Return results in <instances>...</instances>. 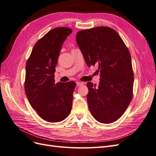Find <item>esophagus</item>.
<instances>
[{
  "instance_id": "obj_1",
  "label": "esophagus",
  "mask_w": 156,
  "mask_h": 156,
  "mask_svg": "<svg viewBox=\"0 0 156 156\" xmlns=\"http://www.w3.org/2000/svg\"><path fill=\"white\" fill-rule=\"evenodd\" d=\"M76 84H77V86H82V85L84 84V83L77 81V82L76 83Z\"/></svg>"
}]
</instances>
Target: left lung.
I'll return each mask as SVG.
<instances>
[{"instance_id": "1", "label": "left lung", "mask_w": 156, "mask_h": 156, "mask_svg": "<svg viewBox=\"0 0 156 156\" xmlns=\"http://www.w3.org/2000/svg\"><path fill=\"white\" fill-rule=\"evenodd\" d=\"M76 41L88 66L101 73L98 87L87 83V102L93 118L111 123L122 116L133 96L134 73L127 47L113 29L100 26L77 32Z\"/></svg>"}]
</instances>
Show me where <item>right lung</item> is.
Instances as JSON below:
<instances>
[{
	"instance_id": "1",
	"label": "right lung",
	"mask_w": 156,
	"mask_h": 156,
	"mask_svg": "<svg viewBox=\"0 0 156 156\" xmlns=\"http://www.w3.org/2000/svg\"><path fill=\"white\" fill-rule=\"evenodd\" d=\"M72 32L65 27L48 31L36 43L26 63L25 92L32 108L48 122L63 121L71 112L76 83L55 84L54 73L62 45Z\"/></svg>"
}]
</instances>
